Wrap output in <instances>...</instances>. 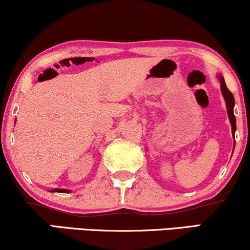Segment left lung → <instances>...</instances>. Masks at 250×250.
I'll use <instances>...</instances> for the list:
<instances>
[{
  "label": "left lung",
  "mask_w": 250,
  "mask_h": 250,
  "mask_svg": "<svg viewBox=\"0 0 250 250\" xmlns=\"http://www.w3.org/2000/svg\"><path fill=\"white\" fill-rule=\"evenodd\" d=\"M219 80H220V84H222L220 86H222L223 96H224V98H225V102H226L227 114H229L230 125H232V134H233V136H234V131L236 129L235 116H234V113H233V107H234V97H233L232 92H230L229 88H227L225 81H224V78L222 77V76H219ZM234 145H235V143H234Z\"/></svg>",
  "instance_id": "left-lung-1"
}]
</instances>
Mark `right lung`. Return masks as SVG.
<instances>
[{"label":"right lung","instance_id":"1","mask_svg":"<svg viewBox=\"0 0 250 250\" xmlns=\"http://www.w3.org/2000/svg\"><path fill=\"white\" fill-rule=\"evenodd\" d=\"M53 191H56V192H68V190H65V189H55V190Z\"/></svg>","mask_w":250,"mask_h":250}]
</instances>
